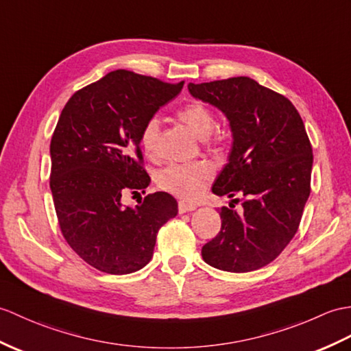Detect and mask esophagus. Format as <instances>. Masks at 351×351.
<instances>
[{
    "instance_id": "1",
    "label": "esophagus",
    "mask_w": 351,
    "mask_h": 351,
    "mask_svg": "<svg viewBox=\"0 0 351 351\" xmlns=\"http://www.w3.org/2000/svg\"><path fill=\"white\" fill-rule=\"evenodd\" d=\"M197 209V206L193 205V203H185V202H179L178 203V210L179 214H184V213H191V210Z\"/></svg>"
}]
</instances>
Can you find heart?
Listing matches in <instances>:
<instances>
[{"label": "heart", "mask_w": 351, "mask_h": 351, "mask_svg": "<svg viewBox=\"0 0 351 351\" xmlns=\"http://www.w3.org/2000/svg\"><path fill=\"white\" fill-rule=\"evenodd\" d=\"M178 118L200 138H206L213 133L215 125L213 112L202 103L186 104L185 108L178 112ZM158 133L160 119L152 117L145 122L141 137H138L141 148L146 156H152L156 152ZM213 178L214 167L208 161L172 162L157 173V185L162 191L173 194L179 199L195 200Z\"/></svg>", "instance_id": "heart-1"}]
</instances>
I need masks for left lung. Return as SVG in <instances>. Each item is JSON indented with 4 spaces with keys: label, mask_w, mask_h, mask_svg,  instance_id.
I'll list each match as a JSON object with an SVG mask.
<instances>
[{
    "label": "left lung",
    "mask_w": 351,
    "mask_h": 351,
    "mask_svg": "<svg viewBox=\"0 0 351 351\" xmlns=\"http://www.w3.org/2000/svg\"><path fill=\"white\" fill-rule=\"evenodd\" d=\"M189 91L230 122L229 162L213 193L243 197L239 214L221 208V230L202 257L221 271H256L289 245L311 191L313 148L304 121L289 99L245 76L189 84Z\"/></svg>",
    "instance_id": "left-lung-1"
}]
</instances>
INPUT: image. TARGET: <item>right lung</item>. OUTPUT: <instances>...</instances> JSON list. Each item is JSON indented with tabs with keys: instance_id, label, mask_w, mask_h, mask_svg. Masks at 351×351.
<instances>
[{
	"instance_id": "obj_1",
	"label": "right lung",
	"mask_w": 351,
	"mask_h": 351,
	"mask_svg": "<svg viewBox=\"0 0 351 351\" xmlns=\"http://www.w3.org/2000/svg\"><path fill=\"white\" fill-rule=\"evenodd\" d=\"M128 70L110 71L71 95L51 141V191L61 233L88 265L112 275L149 263L160 227L178 214L167 193L148 194L136 208L125 193H145L142 127L181 93Z\"/></svg>"
}]
</instances>
